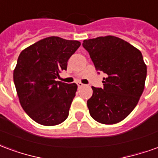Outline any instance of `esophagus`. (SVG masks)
I'll return each instance as SVG.
<instances>
[{
    "label": "esophagus",
    "instance_id": "obj_1",
    "mask_svg": "<svg viewBox=\"0 0 158 158\" xmlns=\"http://www.w3.org/2000/svg\"><path fill=\"white\" fill-rule=\"evenodd\" d=\"M77 85H78V87H79V88H80V87L84 86V84H82L81 82H77Z\"/></svg>",
    "mask_w": 158,
    "mask_h": 158
}]
</instances>
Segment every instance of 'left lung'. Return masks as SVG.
I'll return each mask as SVG.
<instances>
[{"label":"left lung","mask_w":158,"mask_h":158,"mask_svg":"<svg viewBox=\"0 0 158 158\" xmlns=\"http://www.w3.org/2000/svg\"><path fill=\"white\" fill-rule=\"evenodd\" d=\"M83 47L96 70L106 74L103 88L92 86V96L87 101L90 116L104 124L122 121L135 107L145 88L146 65L141 52L112 35L85 40Z\"/></svg>","instance_id":"left-lung-1"}]
</instances>
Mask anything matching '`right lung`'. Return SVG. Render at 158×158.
<instances>
[{
  "instance_id": "add662e5",
  "label": "right lung",
  "mask_w": 158,
  "mask_h": 158,
  "mask_svg": "<svg viewBox=\"0 0 158 158\" xmlns=\"http://www.w3.org/2000/svg\"><path fill=\"white\" fill-rule=\"evenodd\" d=\"M79 46L78 40L52 36L20 53L13 81L23 109L40 124L56 125L69 117L78 86L56 79L67 70L69 59Z\"/></svg>"
}]
</instances>
